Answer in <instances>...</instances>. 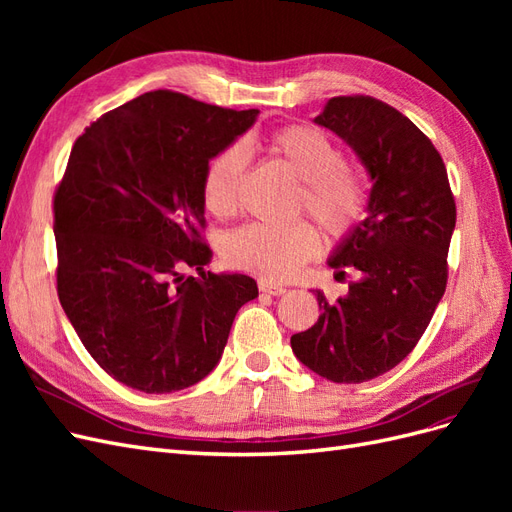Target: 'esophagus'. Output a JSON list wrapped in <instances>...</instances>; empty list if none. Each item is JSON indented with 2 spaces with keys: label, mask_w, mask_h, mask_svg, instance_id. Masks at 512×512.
<instances>
[{
  "label": "esophagus",
  "mask_w": 512,
  "mask_h": 512,
  "mask_svg": "<svg viewBox=\"0 0 512 512\" xmlns=\"http://www.w3.org/2000/svg\"><path fill=\"white\" fill-rule=\"evenodd\" d=\"M258 290L265 292V294H273V297H280V294L286 292V288L277 286V284H271V282H265V280L258 282Z\"/></svg>",
  "instance_id": "esophagus-1"
}]
</instances>
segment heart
<instances>
[{
    "label": "heart",
    "mask_w": 512,
    "mask_h": 512,
    "mask_svg": "<svg viewBox=\"0 0 512 512\" xmlns=\"http://www.w3.org/2000/svg\"><path fill=\"white\" fill-rule=\"evenodd\" d=\"M267 147L301 181L294 211L307 213L324 237L342 239L359 224L367 205L365 185L346 166L342 149L327 134L312 126H288L273 132ZM247 162L241 143L226 145L209 160L203 198L211 213L228 215L237 209ZM316 247L318 235L307 222L250 224L230 232L224 258L235 269L280 282L297 271Z\"/></svg>",
    "instance_id": "b5f03b06"
}]
</instances>
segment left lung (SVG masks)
Segmentation results:
<instances>
[{
	"label": "left lung",
	"instance_id": "obj_1",
	"mask_svg": "<svg viewBox=\"0 0 512 512\" xmlns=\"http://www.w3.org/2000/svg\"><path fill=\"white\" fill-rule=\"evenodd\" d=\"M359 156L371 179L365 220L339 243L329 267L359 271L346 297L320 290L318 322L290 337L297 359L337 384L374 380L399 365L446 290L457 209L438 149L397 108L337 96L314 119Z\"/></svg>",
	"mask_w": 512,
	"mask_h": 512
}]
</instances>
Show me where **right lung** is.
<instances>
[{"label": "right lung", "instance_id": "add662e5", "mask_svg": "<svg viewBox=\"0 0 512 512\" xmlns=\"http://www.w3.org/2000/svg\"><path fill=\"white\" fill-rule=\"evenodd\" d=\"M258 113L158 89L76 138L53 200L57 294L87 352L130 389L203 380L241 305L258 297L250 275L205 271L200 239L205 168Z\"/></svg>", "mask_w": 512, "mask_h": 512}]
</instances>
